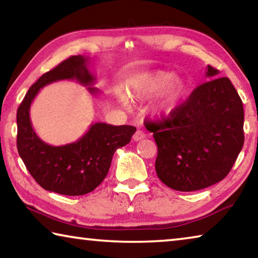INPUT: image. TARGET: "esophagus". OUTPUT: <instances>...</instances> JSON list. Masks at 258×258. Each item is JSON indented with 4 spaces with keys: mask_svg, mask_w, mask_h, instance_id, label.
<instances>
[{
    "mask_svg": "<svg viewBox=\"0 0 258 258\" xmlns=\"http://www.w3.org/2000/svg\"><path fill=\"white\" fill-rule=\"evenodd\" d=\"M146 138V133L143 132V131H137V132H135V134L133 135V140L135 142L137 141H140V140H142V139H145Z\"/></svg>",
    "mask_w": 258,
    "mask_h": 258,
    "instance_id": "34e87169",
    "label": "esophagus"
}]
</instances>
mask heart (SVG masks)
<instances>
[{
    "label": "heart",
    "mask_w": 258,
    "mask_h": 258,
    "mask_svg": "<svg viewBox=\"0 0 258 258\" xmlns=\"http://www.w3.org/2000/svg\"><path fill=\"white\" fill-rule=\"evenodd\" d=\"M187 92L186 82L181 77H175L172 72H157L147 76L134 87L133 97L147 100L161 93L155 104V112L159 116H168L180 106ZM119 101L128 106V100L120 95Z\"/></svg>",
    "instance_id": "heart-1"
}]
</instances>
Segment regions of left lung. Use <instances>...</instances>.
<instances>
[{
	"instance_id": "1",
	"label": "left lung",
	"mask_w": 258,
	"mask_h": 258,
	"mask_svg": "<svg viewBox=\"0 0 258 258\" xmlns=\"http://www.w3.org/2000/svg\"><path fill=\"white\" fill-rule=\"evenodd\" d=\"M218 73L208 64L207 77ZM151 132L160 181L177 191L205 189L228 175L242 149V101L228 77L209 80L167 118L152 123Z\"/></svg>"
}]
</instances>
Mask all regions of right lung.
Returning a JSON list of instances; mask_svg holds the SVG:
<instances>
[{
    "label": "right lung",
    "mask_w": 258,
    "mask_h": 258,
    "mask_svg": "<svg viewBox=\"0 0 258 258\" xmlns=\"http://www.w3.org/2000/svg\"><path fill=\"white\" fill-rule=\"evenodd\" d=\"M89 58L73 55L45 73L30 86L17 111V148L30 175L43 189L64 196H82L93 191L110 167L115 151L127 145L137 128L134 126H113L94 123L76 142L50 146L33 130L29 109L38 91L47 84L76 80L83 85H92L95 77L90 73ZM91 94L99 92L87 87Z\"/></svg>",
    "instance_id": "add662e5"
}]
</instances>
